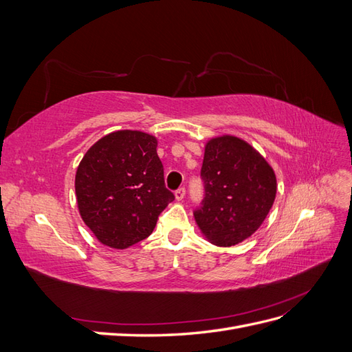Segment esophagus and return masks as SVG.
<instances>
[{
    "instance_id": "obj_1",
    "label": "esophagus",
    "mask_w": 352,
    "mask_h": 352,
    "mask_svg": "<svg viewBox=\"0 0 352 352\" xmlns=\"http://www.w3.org/2000/svg\"><path fill=\"white\" fill-rule=\"evenodd\" d=\"M185 194H186V189L185 188H179L176 192H175V197L177 201H182L185 198Z\"/></svg>"
}]
</instances>
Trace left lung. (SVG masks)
I'll list each match as a JSON object with an SVG mask.
<instances>
[{
    "label": "left lung",
    "mask_w": 352,
    "mask_h": 352,
    "mask_svg": "<svg viewBox=\"0 0 352 352\" xmlns=\"http://www.w3.org/2000/svg\"><path fill=\"white\" fill-rule=\"evenodd\" d=\"M201 179L206 194L194 217L202 235L217 247L250 238L267 217L278 189L265 158L232 135L206 144Z\"/></svg>",
    "instance_id": "1"
}]
</instances>
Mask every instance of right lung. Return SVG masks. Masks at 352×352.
<instances>
[{"instance_id": "obj_1", "label": "right lung", "mask_w": 352, "mask_h": 352, "mask_svg": "<svg viewBox=\"0 0 352 352\" xmlns=\"http://www.w3.org/2000/svg\"><path fill=\"white\" fill-rule=\"evenodd\" d=\"M80 217L101 243L129 248L153 233L175 195L164 185L157 138L117 131L95 142L74 177Z\"/></svg>"}]
</instances>
